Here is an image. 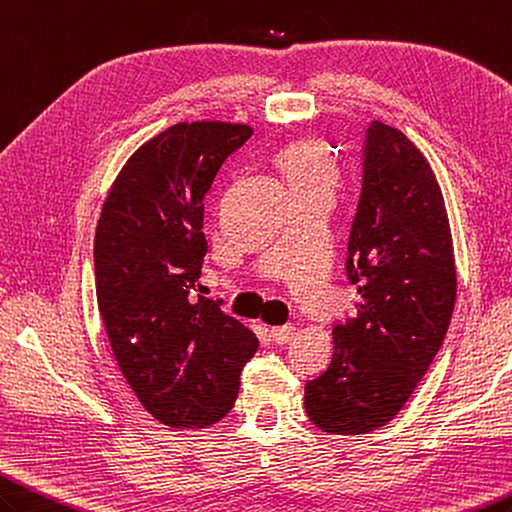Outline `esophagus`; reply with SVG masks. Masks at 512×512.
Here are the masks:
<instances>
[{
	"label": "esophagus",
	"mask_w": 512,
	"mask_h": 512,
	"mask_svg": "<svg viewBox=\"0 0 512 512\" xmlns=\"http://www.w3.org/2000/svg\"><path fill=\"white\" fill-rule=\"evenodd\" d=\"M269 333H271V337H274L276 344H287V342H291L293 335H295V326L293 324L274 326Z\"/></svg>",
	"instance_id": "obj_1"
}]
</instances>
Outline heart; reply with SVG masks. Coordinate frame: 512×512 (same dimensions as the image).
<instances>
[{
  "label": "heart",
  "mask_w": 512,
  "mask_h": 512,
  "mask_svg": "<svg viewBox=\"0 0 512 512\" xmlns=\"http://www.w3.org/2000/svg\"><path fill=\"white\" fill-rule=\"evenodd\" d=\"M276 166L285 175L293 199L309 195L331 197L342 175L333 146L320 135H300L287 142L276 153Z\"/></svg>",
  "instance_id": "heart-1"
}]
</instances>
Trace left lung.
I'll return each instance as SVG.
<instances>
[{
    "label": "left lung",
    "mask_w": 512,
    "mask_h": 512,
    "mask_svg": "<svg viewBox=\"0 0 512 512\" xmlns=\"http://www.w3.org/2000/svg\"><path fill=\"white\" fill-rule=\"evenodd\" d=\"M357 311L333 326V359L304 385V410L328 434H368L401 412L445 342L456 258L438 179L399 129L374 120L348 238Z\"/></svg>",
    "instance_id": "obj_1"
}]
</instances>
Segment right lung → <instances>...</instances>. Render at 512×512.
<instances>
[{"label":"right lung","mask_w":512,"mask_h":512,"mask_svg":"<svg viewBox=\"0 0 512 512\" xmlns=\"http://www.w3.org/2000/svg\"><path fill=\"white\" fill-rule=\"evenodd\" d=\"M241 122H177L122 166L94 238L96 298L113 357L155 420L206 429L232 410L258 337L197 295L203 199L252 138Z\"/></svg>","instance_id":"obj_1"}]
</instances>
